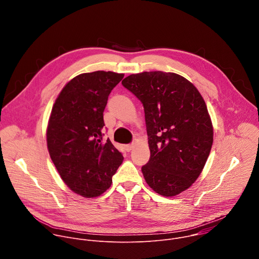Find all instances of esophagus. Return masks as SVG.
Instances as JSON below:
<instances>
[{
	"mask_svg": "<svg viewBox=\"0 0 259 259\" xmlns=\"http://www.w3.org/2000/svg\"><path fill=\"white\" fill-rule=\"evenodd\" d=\"M133 147H134V143H130V144L125 145V150H126L127 152H130V151L133 150Z\"/></svg>",
	"mask_w": 259,
	"mask_h": 259,
	"instance_id": "34e87169",
	"label": "esophagus"
}]
</instances>
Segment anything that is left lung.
I'll use <instances>...</instances> for the list:
<instances>
[{"mask_svg": "<svg viewBox=\"0 0 259 259\" xmlns=\"http://www.w3.org/2000/svg\"><path fill=\"white\" fill-rule=\"evenodd\" d=\"M122 85L142 103L151 157L142 166L146 183L173 197L201 174L213 143L206 103L197 88L173 72L144 71Z\"/></svg>", "mask_w": 259, "mask_h": 259, "instance_id": "obj_1", "label": "left lung"}]
</instances>
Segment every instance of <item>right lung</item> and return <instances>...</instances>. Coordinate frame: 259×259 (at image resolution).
<instances>
[{
    "mask_svg": "<svg viewBox=\"0 0 259 259\" xmlns=\"http://www.w3.org/2000/svg\"><path fill=\"white\" fill-rule=\"evenodd\" d=\"M123 73L97 70L69 81L52 107L47 146L60 177L86 198L104 193L124 157L107 138L103 112Z\"/></svg>",
    "mask_w": 259,
    "mask_h": 259,
    "instance_id": "right-lung-1",
    "label": "right lung"
}]
</instances>
